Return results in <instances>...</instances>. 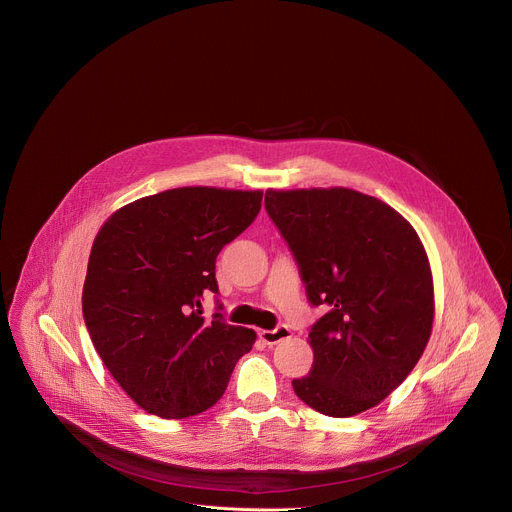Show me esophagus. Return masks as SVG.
Segmentation results:
<instances>
[{"label": "esophagus", "instance_id": "1", "mask_svg": "<svg viewBox=\"0 0 512 512\" xmlns=\"http://www.w3.org/2000/svg\"><path fill=\"white\" fill-rule=\"evenodd\" d=\"M289 337H291V329L285 327V325H279V327H275L271 331H259V339L265 345H269V347H273V345H277V343H281V341H285Z\"/></svg>", "mask_w": 512, "mask_h": 512}]
</instances>
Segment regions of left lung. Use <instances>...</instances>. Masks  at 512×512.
<instances>
[{
    "instance_id": "1",
    "label": "left lung",
    "mask_w": 512,
    "mask_h": 512,
    "mask_svg": "<svg viewBox=\"0 0 512 512\" xmlns=\"http://www.w3.org/2000/svg\"><path fill=\"white\" fill-rule=\"evenodd\" d=\"M307 299L327 313L309 329L313 367L293 381L317 413L345 419L389 397L421 359L435 295L425 247L387 203L345 187L265 193Z\"/></svg>"
}]
</instances>
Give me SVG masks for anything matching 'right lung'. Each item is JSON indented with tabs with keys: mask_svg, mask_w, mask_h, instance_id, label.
I'll return each mask as SVG.
<instances>
[{
	"mask_svg": "<svg viewBox=\"0 0 512 512\" xmlns=\"http://www.w3.org/2000/svg\"><path fill=\"white\" fill-rule=\"evenodd\" d=\"M261 191L179 187L137 199L99 229L83 283L87 333L107 371L147 413L185 419L213 407L255 331L205 321L215 261L261 211ZM223 305L217 307L221 311Z\"/></svg>",
	"mask_w": 512,
	"mask_h": 512,
	"instance_id": "1",
	"label": "right lung"
}]
</instances>
